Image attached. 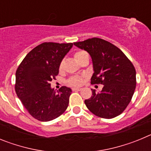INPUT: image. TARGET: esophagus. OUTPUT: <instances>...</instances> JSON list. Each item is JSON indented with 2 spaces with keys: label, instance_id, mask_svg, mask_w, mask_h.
Masks as SVG:
<instances>
[{
  "label": "esophagus",
  "instance_id": "34e87169",
  "mask_svg": "<svg viewBox=\"0 0 151 151\" xmlns=\"http://www.w3.org/2000/svg\"><path fill=\"white\" fill-rule=\"evenodd\" d=\"M82 88H72V90L73 91H80Z\"/></svg>",
  "mask_w": 151,
  "mask_h": 151
}]
</instances>
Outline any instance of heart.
Here are the masks:
<instances>
[{
	"instance_id": "1",
	"label": "heart",
	"mask_w": 151,
	"mask_h": 151,
	"mask_svg": "<svg viewBox=\"0 0 151 151\" xmlns=\"http://www.w3.org/2000/svg\"><path fill=\"white\" fill-rule=\"evenodd\" d=\"M85 54H86V53L84 51H77L76 54H74L75 59L76 60V61H78L80 60V58L84 56ZM63 63H61L60 65V69L62 68ZM83 82V79L81 76H73L68 80V84L69 85H72V86H78V85H81Z\"/></svg>"
}]
</instances>
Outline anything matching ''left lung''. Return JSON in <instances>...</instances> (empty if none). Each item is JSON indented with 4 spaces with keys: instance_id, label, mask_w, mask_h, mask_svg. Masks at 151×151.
<instances>
[{
    "instance_id": "1",
    "label": "left lung",
    "mask_w": 151,
    "mask_h": 151,
    "mask_svg": "<svg viewBox=\"0 0 151 151\" xmlns=\"http://www.w3.org/2000/svg\"><path fill=\"white\" fill-rule=\"evenodd\" d=\"M74 45L90 54L94 73L91 84L104 85L102 91L85 100V104L93 114L101 118L112 119L125 110L136 87V71L128 57L109 41L92 38L75 42Z\"/></svg>"
}]
</instances>
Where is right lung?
Here are the masks:
<instances>
[{"label": "right lung", "mask_w": 151, "mask_h": 151, "mask_svg": "<svg viewBox=\"0 0 151 151\" xmlns=\"http://www.w3.org/2000/svg\"><path fill=\"white\" fill-rule=\"evenodd\" d=\"M73 43L45 42L25 57L16 72L15 91L31 116L41 122L59 117L68 107L72 90L63 86L56 92L50 87L63 57Z\"/></svg>", "instance_id": "obj_1"}]
</instances>
